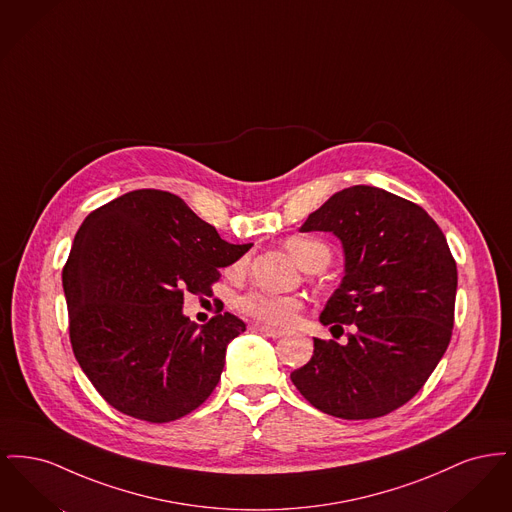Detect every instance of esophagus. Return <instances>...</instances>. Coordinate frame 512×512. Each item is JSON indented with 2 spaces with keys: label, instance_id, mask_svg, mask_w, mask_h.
Wrapping results in <instances>:
<instances>
[{
  "label": "esophagus",
  "instance_id": "1",
  "mask_svg": "<svg viewBox=\"0 0 512 512\" xmlns=\"http://www.w3.org/2000/svg\"><path fill=\"white\" fill-rule=\"evenodd\" d=\"M251 330H255V332H259V334H263L267 338H272V340H278V338L286 336L284 330H274V328H268V326H263V324H253Z\"/></svg>",
  "mask_w": 512,
  "mask_h": 512
}]
</instances>
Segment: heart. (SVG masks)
<instances>
[{
    "label": "heart",
    "instance_id": "1",
    "mask_svg": "<svg viewBox=\"0 0 512 512\" xmlns=\"http://www.w3.org/2000/svg\"><path fill=\"white\" fill-rule=\"evenodd\" d=\"M288 251L295 257V261L307 270H318L328 265L332 251L330 247L317 238L309 236H293L288 240ZM244 267V261L236 263V270ZM236 309L253 318L255 322L272 328L290 326L293 320L303 309V299L295 295H280V293L265 292V290H251L236 299Z\"/></svg>",
    "mask_w": 512,
    "mask_h": 512
}]
</instances>
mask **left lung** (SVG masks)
<instances>
[{
  "label": "left lung",
  "instance_id": "left-lung-1",
  "mask_svg": "<svg viewBox=\"0 0 512 512\" xmlns=\"http://www.w3.org/2000/svg\"><path fill=\"white\" fill-rule=\"evenodd\" d=\"M334 232L345 276L320 315L347 343L318 340L293 386L322 413L370 420L411 401L453 334L457 263L420 205L372 186L332 195L301 232Z\"/></svg>",
  "mask_w": 512,
  "mask_h": 512
}]
</instances>
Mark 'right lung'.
<instances>
[{
	"instance_id": "add662e5",
	"label": "right lung",
	"mask_w": 512,
	"mask_h": 512,
	"mask_svg": "<svg viewBox=\"0 0 512 512\" xmlns=\"http://www.w3.org/2000/svg\"><path fill=\"white\" fill-rule=\"evenodd\" d=\"M251 244L224 242L178 197L134 190L80 224L63 267L74 357L119 413L163 424L207 401L240 318L203 328L182 315L184 293L211 295L220 268Z\"/></svg>"
}]
</instances>
